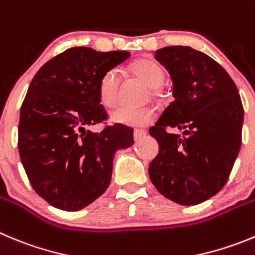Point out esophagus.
Segmentation results:
<instances>
[{"mask_svg": "<svg viewBox=\"0 0 255 255\" xmlns=\"http://www.w3.org/2000/svg\"><path fill=\"white\" fill-rule=\"evenodd\" d=\"M145 134H146V131H145V130H143V129H136V130H134V139H135V140L141 139V137H143Z\"/></svg>", "mask_w": 255, "mask_h": 255, "instance_id": "esophagus-1", "label": "esophagus"}]
</instances>
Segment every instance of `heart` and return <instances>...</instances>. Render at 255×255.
Wrapping results in <instances>:
<instances>
[{"label": "heart", "instance_id": "heart-1", "mask_svg": "<svg viewBox=\"0 0 255 255\" xmlns=\"http://www.w3.org/2000/svg\"><path fill=\"white\" fill-rule=\"evenodd\" d=\"M130 71L132 74L140 78L150 88H154V92L158 91V87L163 85L165 79L164 69L156 62L151 59H137L130 64ZM121 77L118 69H109L102 74L99 83L100 101L104 106H115L120 96ZM154 120V110L150 107H130L120 106L111 112L112 123L120 124L125 126H146Z\"/></svg>", "mask_w": 255, "mask_h": 255}]
</instances>
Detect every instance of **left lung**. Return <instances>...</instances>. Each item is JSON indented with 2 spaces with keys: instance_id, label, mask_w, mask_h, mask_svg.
I'll return each mask as SVG.
<instances>
[{
  "instance_id": "obj_1",
  "label": "left lung",
  "mask_w": 255,
  "mask_h": 255,
  "mask_svg": "<svg viewBox=\"0 0 255 255\" xmlns=\"http://www.w3.org/2000/svg\"><path fill=\"white\" fill-rule=\"evenodd\" d=\"M155 59L169 72L176 100L149 129L159 144L149 177L168 200L201 204L220 192L239 154L244 120L239 91L218 62L191 46H165Z\"/></svg>"
}]
</instances>
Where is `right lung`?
Instances as JSON below:
<instances>
[{
  "instance_id": "1",
  "label": "right lung",
  "mask_w": 255,
  "mask_h": 255,
  "mask_svg": "<svg viewBox=\"0 0 255 255\" xmlns=\"http://www.w3.org/2000/svg\"><path fill=\"white\" fill-rule=\"evenodd\" d=\"M129 57L74 46L32 78L20 110L17 146L30 184L51 206L77 211L92 204L109 187L116 150L134 143V130L120 124L101 132L87 129L107 119L100 78Z\"/></svg>"
}]
</instances>
